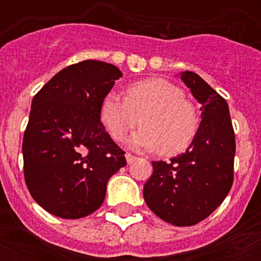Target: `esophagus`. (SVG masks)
Masks as SVG:
<instances>
[{
  "instance_id": "1",
  "label": "esophagus",
  "mask_w": 261,
  "mask_h": 261,
  "mask_svg": "<svg viewBox=\"0 0 261 261\" xmlns=\"http://www.w3.org/2000/svg\"><path fill=\"white\" fill-rule=\"evenodd\" d=\"M126 160H127V163L131 164V163H134L135 160H137V157L133 154H130V153H126Z\"/></svg>"
}]
</instances>
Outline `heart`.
<instances>
[{
  "label": "heart",
  "mask_w": 261,
  "mask_h": 261,
  "mask_svg": "<svg viewBox=\"0 0 261 261\" xmlns=\"http://www.w3.org/2000/svg\"><path fill=\"white\" fill-rule=\"evenodd\" d=\"M100 119L115 141H123L138 122L142 127L131 135V146L159 150L164 155L181 153L194 141L199 118L182 90L164 79H146L128 85L126 97L108 92L100 104Z\"/></svg>",
  "instance_id": "obj_1"
}]
</instances>
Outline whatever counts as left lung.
<instances>
[{"label": "left lung", "instance_id": "left-lung-1", "mask_svg": "<svg viewBox=\"0 0 261 261\" xmlns=\"http://www.w3.org/2000/svg\"><path fill=\"white\" fill-rule=\"evenodd\" d=\"M202 107L194 141L169 163L153 161L143 198L153 213L174 226H192L207 218L233 184L236 138L226 100L194 71L181 73Z\"/></svg>", "mask_w": 261, "mask_h": 261}]
</instances>
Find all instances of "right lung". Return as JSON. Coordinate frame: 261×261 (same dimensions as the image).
I'll list each match as a JSON object with an SVG mask.
<instances>
[{"mask_svg":"<svg viewBox=\"0 0 261 261\" xmlns=\"http://www.w3.org/2000/svg\"><path fill=\"white\" fill-rule=\"evenodd\" d=\"M122 77L88 59L65 67L35 94L22 138L24 178L50 214L87 217L101 206L107 182L126 165L124 151L100 122V104Z\"/></svg>","mask_w":261,"mask_h":261,"instance_id":"right-lung-1","label":"right lung"}]
</instances>
